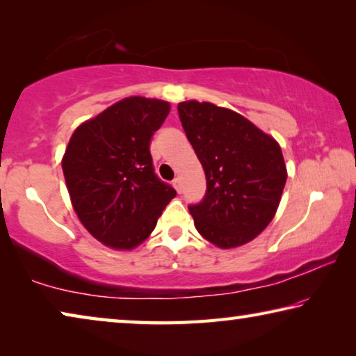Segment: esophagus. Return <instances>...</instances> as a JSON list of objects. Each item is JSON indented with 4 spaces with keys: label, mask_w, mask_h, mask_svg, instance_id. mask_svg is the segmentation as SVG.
<instances>
[{
    "label": "esophagus",
    "mask_w": 356,
    "mask_h": 356,
    "mask_svg": "<svg viewBox=\"0 0 356 356\" xmlns=\"http://www.w3.org/2000/svg\"><path fill=\"white\" fill-rule=\"evenodd\" d=\"M172 185H174V188L177 190V193L182 191V179H180V177L174 179V180H172Z\"/></svg>",
    "instance_id": "obj_1"
}]
</instances>
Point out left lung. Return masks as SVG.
I'll return each instance as SVG.
<instances>
[{"label":"left lung","mask_w":356,"mask_h":356,"mask_svg":"<svg viewBox=\"0 0 356 356\" xmlns=\"http://www.w3.org/2000/svg\"><path fill=\"white\" fill-rule=\"evenodd\" d=\"M177 110L207 180L202 202L190 206L197 232L221 250L251 242L275 218L287 180L278 141L210 102H180Z\"/></svg>","instance_id":"1"}]
</instances>
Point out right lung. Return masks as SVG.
Masks as SVG:
<instances>
[{"instance_id":"add662e5","label":"right lung","mask_w":356,"mask_h":356,"mask_svg":"<svg viewBox=\"0 0 356 356\" xmlns=\"http://www.w3.org/2000/svg\"><path fill=\"white\" fill-rule=\"evenodd\" d=\"M171 104L131 95L78 125L63 155L72 207L86 231L118 251L140 246L176 190L155 176L150 140Z\"/></svg>"}]
</instances>
